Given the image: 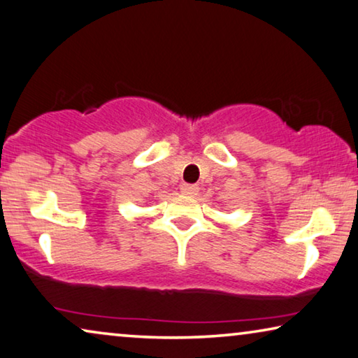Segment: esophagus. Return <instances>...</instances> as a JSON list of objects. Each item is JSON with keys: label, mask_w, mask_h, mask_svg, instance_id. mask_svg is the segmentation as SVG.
Instances as JSON below:
<instances>
[{"label": "esophagus", "mask_w": 358, "mask_h": 358, "mask_svg": "<svg viewBox=\"0 0 358 358\" xmlns=\"http://www.w3.org/2000/svg\"><path fill=\"white\" fill-rule=\"evenodd\" d=\"M180 192H182L184 195H195L198 192V187L194 184H182L180 185Z\"/></svg>", "instance_id": "1"}]
</instances>
